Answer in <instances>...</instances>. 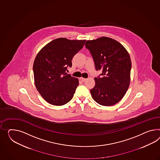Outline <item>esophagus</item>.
I'll list each match as a JSON object with an SVG mask.
<instances>
[{
    "instance_id": "esophagus-1",
    "label": "esophagus",
    "mask_w": 160,
    "mask_h": 160,
    "mask_svg": "<svg viewBox=\"0 0 160 160\" xmlns=\"http://www.w3.org/2000/svg\"><path fill=\"white\" fill-rule=\"evenodd\" d=\"M79 79H80V80H81V81H82V82H85L86 80V78H82V77L79 78Z\"/></svg>"
}]
</instances>
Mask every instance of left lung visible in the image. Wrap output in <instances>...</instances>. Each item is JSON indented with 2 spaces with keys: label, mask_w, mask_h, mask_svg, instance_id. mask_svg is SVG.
<instances>
[{
  "label": "left lung",
  "mask_w": 160,
  "mask_h": 160,
  "mask_svg": "<svg viewBox=\"0 0 160 160\" xmlns=\"http://www.w3.org/2000/svg\"><path fill=\"white\" fill-rule=\"evenodd\" d=\"M97 71L102 70L100 78H95L90 90L92 98L99 104L113 106L123 98L131 81V60L127 49L114 39L102 37L87 41Z\"/></svg>",
  "instance_id": "1"
}]
</instances>
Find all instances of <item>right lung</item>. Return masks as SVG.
<instances>
[{
    "label": "right lung",
    "instance_id": "obj_1",
    "mask_svg": "<svg viewBox=\"0 0 160 160\" xmlns=\"http://www.w3.org/2000/svg\"><path fill=\"white\" fill-rule=\"evenodd\" d=\"M85 41L60 38L48 43L37 54L33 65L34 82L47 102L62 106L73 98L79 80L66 70L72 67V58Z\"/></svg>",
    "mask_w": 160,
    "mask_h": 160
}]
</instances>
